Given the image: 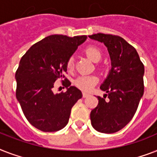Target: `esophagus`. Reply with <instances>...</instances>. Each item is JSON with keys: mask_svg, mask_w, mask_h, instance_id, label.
I'll list each match as a JSON object with an SVG mask.
<instances>
[{"mask_svg": "<svg viewBox=\"0 0 157 157\" xmlns=\"http://www.w3.org/2000/svg\"><path fill=\"white\" fill-rule=\"evenodd\" d=\"M82 95H83L84 98H86V97H88V96L90 95V94L86 93V92H83V93H82Z\"/></svg>", "mask_w": 157, "mask_h": 157, "instance_id": "34e87169", "label": "esophagus"}]
</instances>
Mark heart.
Instances as JSON below:
<instances>
[{
	"label": "heart",
	"instance_id": "heart-1",
	"mask_svg": "<svg viewBox=\"0 0 157 157\" xmlns=\"http://www.w3.org/2000/svg\"><path fill=\"white\" fill-rule=\"evenodd\" d=\"M86 56L94 62H98L102 57V52L100 49L95 45H89L84 50ZM67 68L69 71L73 70L74 68V60L72 57L67 59L66 62ZM98 82V77L94 75H82L78 76L74 81V85L76 88L80 89L83 91H90L92 90L94 86Z\"/></svg>",
	"mask_w": 157,
	"mask_h": 157
}]
</instances>
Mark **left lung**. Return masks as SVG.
Instances as JSON below:
<instances>
[{
  "label": "left lung",
  "mask_w": 157,
  "mask_h": 157,
  "mask_svg": "<svg viewBox=\"0 0 157 157\" xmlns=\"http://www.w3.org/2000/svg\"><path fill=\"white\" fill-rule=\"evenodd\" d=\"M89 37L103 42L112 60L109 75L100 86L107 94L97 97L91 124L97 131L112 134L124 128L136 112L144 92V65L134 46L119 36L97 33ZM107 97L109 99L105 101Z\"/></svg>",
  "instance_id": "left-lung-1"
}]
</instances>
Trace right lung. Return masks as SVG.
<instances>
[{"label": "right lung", "instance_id": "add662e5", "mask_svg": "<svg viewBox=\"0 0 157 157\" xmlns=\"http://www.w3.org/2000/svg\"><path fill=\"white\" fill-rule=\"evenodd\" d=\"M86 38L85 35L49 36L34 44L22 57L15 73L16 98L27 120L36 129L54 132L67 124L71 107L81 98L82 93L71 86L64 76L66 62ZM57 79L64 80L66 92L52 93Z\"/></svg>", "mask_w": 157, "mask_h": 157}]
</instances>
